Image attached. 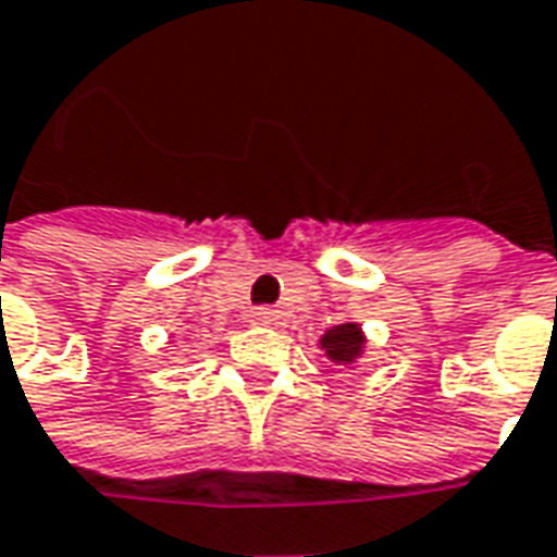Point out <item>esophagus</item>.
<instances>
[{"label": "esophagus", "instance_id": "obj_1", "mask_svg": "<svg viewBox=\"0 0 557 557\" xmlns=\"http://www.w3.org/2000/svg\"><path fill=\"white\" fill-rule=\"evenodd\" d=\"M251 321L260 323V326H272V323H278V311H275V309H255V311H251Z\"/></svg>", "mask_w": 557, "mask_h": 557}]
</instances>
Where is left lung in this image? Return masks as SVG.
I'll return each mask as SVG.
<instances>
[{"label": "left lung", "mask_w": 557, "mask_h": 557, "mask_svg": "<svg viewBox=\"0 0 557 557\" xmlns=\"http://www.w3.org/2000/svg\"><path fill=\"white\" fill-rule=\"evenodd\" d=\"M362 348H366V333H362L360 323H338L333 330H326L321 335V350L335 362V366H345L350 369L354 362L362 357Z\"/></svg>", "instance_id": "obj_1"}]
</instances>
